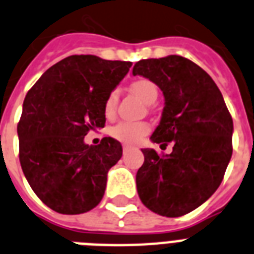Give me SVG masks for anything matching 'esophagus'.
<instances>
[{
  "label": "esophagus",
  "instance_id": "1",
  "mask_svg": "<svg viewBox=\"0 0 254 254\" xmlns=\"http://www.w3.org/2000/svg\"><path fill=\"white\" fill-rule=\"evenodd\" d=\"M123 150H124V154H127V151H130L131 147H130V146H127V145H124L123 146Z\"/></svg>",
  "mask_w": 254,
  "mask_h": 254
}]
</instances>
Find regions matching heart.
I'll list each match as a JSON object with an SVG mask.
<instances>
[{
	"mask_svg": "<svg viewBox=\"0 0 254 254\" xmlns=\"http://www.w3.org/2000/svg\"><path fill=\"white\" fill-rule=\"evenodd\" d=\"M130 88L131 91L146 104H151L158 98V88L151 80H134ZM117 99H119V94L116 90L107 96L106 103H104V112L108 117L113 116V113L116 111ZM148 130H150V127L145 123H120L111 129V135L117 141L131 145V143H137L141 141L142 138L148 133Z\"/></svg>",
	"mask_w": 254,
	"mask_h": 254,
	"instance_id": "b5f03b06",
	"label": "heart"
}]
</instances>
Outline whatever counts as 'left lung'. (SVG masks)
Wrapping results in <instances>:
<instances>
[{
	"label": "left lung",
	"instance_id": "1",
	"mask_svg": "<svg viewBox=\"0 0 254 254\" xmlns=\"http://www.w3.org/2000/svg\"><path fill=\"white\" fill-rule=\"evenodd\" d=\"M133 75L150 79L164 95L162 119L150 139L160 146L174 142L168 155L142 148L138 195L159 215H185L207 201L223 180L232 156V117L213 78L185 57L141 60Z\"/></svg>",
	"mask_w": 254,
	"mask_h": 254
}]
</instances>
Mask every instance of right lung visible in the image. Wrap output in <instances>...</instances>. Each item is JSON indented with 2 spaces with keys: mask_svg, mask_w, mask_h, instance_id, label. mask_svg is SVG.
Returning a JSON list of instances; mask_svg holds the SVG:
<instances>
[{
  "mask_svg": "<svg viewBox=\"0 0 254 254\" xmlns=\"http://www.w3.org/2000/svg\"><path fill=\"white\" fill-rule=\"evenodd\" d=\"M130 66L129 61L69 56L27 92L18 124L20 166L35 194L57 213H86L102 201L123 146L111 137L88 146L84 135L104 127L107 96Z\"/></svg>",
  "mask_w": 254,
  "mask_h": 254,
  "instance_id": "obj_1",
  "label": "right lung"
}]
</instances>
